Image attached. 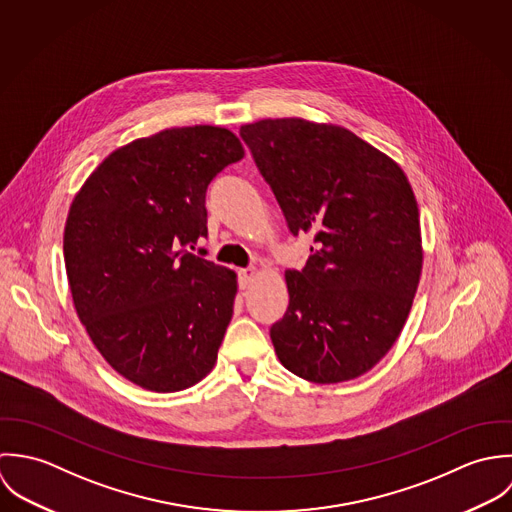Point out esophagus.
Segmentation results:
<instances>
[{"instance_id":"obj_1","label":"esophagus","mask_w":512,"mask_h":512,"mask_svg":"<svg viewBox=\"0 0 512 512\" xmlns=\"http://www.w3.org/2000/svg\"><path fill=\"white\" fill-rule=\"evenodd\" d=\"M255 275H257L255 269H241V271H239V289H247Z\"/></svg>"}]
</instances>
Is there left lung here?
Wrapping results in <instances>:
<instances>
[{"mask_svg": "<svg viewBox=\"0 0 512 512\" xmlns=\"http://www.w3.org/2000/svg\"><path fill=\"white\" fill-rule=\"evenodd\" d=\"M293 235L310 233L307 265L285 273L289 308L271 326L281 364L314 384L372 370L413 303L423 251L404 170L336 124L265 118L239 130Z\"/></svg>", "mask_w": 512, "mask_h": 512, "instance_id": "obj_1", "label": "left lung"}]
</instances>
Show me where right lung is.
<instances>
[{"label":"right lung","mask_w":512,"mask_h":512,"mask_svg":"<svg viewBox=\"0 0 512 512\" xmlns=\"http://www.w3.org/2000/svg\"><path fill=\"white\" fill-rule=\"evenodd\" d=\"M243 156L227 128H168L106 156L71 204L63 253L77 314L144 390H186L217 360L237 275L186 247L207 235V186Z\"/></svg>","instance_id":"1"}]
</instances>
